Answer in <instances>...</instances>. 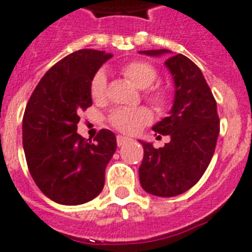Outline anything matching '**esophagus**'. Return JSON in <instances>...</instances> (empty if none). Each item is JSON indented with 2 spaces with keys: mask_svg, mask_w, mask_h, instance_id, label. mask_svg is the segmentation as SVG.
<instances>
[{
  "mask_svg": "<svg viewBox=\"0 0 252 252\" xmlns=\"http://www.w3.org/2000/svg\"><path fill=\"white\" fill-rule=\"evenodd\" d=\"M129 141H130V138L124 137V136H118V137H116V142H118V146L124 145V144H126V142H129Z\"/></svg>",
  "mask_w": 252,
  "mask_h": 252,
  "instance_id": "esophagus-1",
  "label": "esophagus"
}]
</instances>
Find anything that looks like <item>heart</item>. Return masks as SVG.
I'll use <instances>...</instances> for the list:
<instances>
[{"label":"heart","instance_id":"b5f03b06","mask_svg":"<svg viewBox=\"0 0 252 252\" xmlns=\"http://www.w3.org/2000/svg\"><path fill=\"white\" fill-rule=\"evenodd\" d=\"M122 73L138 89H148L158 78L157 69L146 61H130L122 68ZM107 78L104 72H98L93 77L90 85L91 98L95 102H102L106 98ZM145 98L158 110H163L168 103V93L165 89H153L145 93ZM152 120V114L146 108H118L111 112L108 122L115 129L123 133H134L144 124Z\"/></svg>","mask_w":252,"mask_h":252}]
</instances>
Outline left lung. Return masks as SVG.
<instances>
[{
	"instance_id": "obj_1",
	"label": "left lung",
	"mask_w": 252,
	"mask_h": 252,
	"mask_svg": "<svg viewBox=\"0 0 252 252\" xmlns=\"http://www.w3.org/2000/svg\"><path fill=\"white\" fill-rule=\"evenodd\" d=\"M140 53L158 57L171 52L152 49ZM165 65L175 85L174 104L170 115L153 130L170 136V142L156 149L150 142L140 141L144 158L138 175L146 192L171 197L193 187L209 166L220 133V119L215 96L195 63L184 55H175Z\"/></svg>"
}]
</instances>
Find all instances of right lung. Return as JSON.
Wrapping results in <instances>:
<instances>
[{"mask_svg":"<svg viewBox=\"0 0 252 252\" xmlns=\"http://www.w3.org/2000/svg\"><path fill=\"white\" fill-rule=\"evenodd\" d=\"M112 55L80 49L45 73L23 116V149L33 182L63 205L87 203L102 192L116 137L100 129L94 141L77 133L81 111L93 104L90 85Z\"/></svg>","mask_w":252,"mask_h":252,"instance_id":"1","label":"right lung"}]
</instances>
